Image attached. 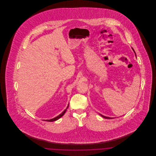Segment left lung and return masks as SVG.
Instances as JSON below:
<instances>
[{
  "mask_svg": "<svg viewBox=\"0 0 156 156\" xmlns=\"http://www.w3.org/2000/svg\"><path fill=\"white\" fill-rule=\"evenodd\" d=\"M134 53H135V52H134ZM135 54H136V53H135ZM103 118H106V119H112L113 118H109V117H106V116H103V115H101Z\"/></svg>",
  "mask_w": 156,
  "mask_h": 156,
  "instance_id": "left-lung-1",
  "label": "left lung"
}]
</instances>
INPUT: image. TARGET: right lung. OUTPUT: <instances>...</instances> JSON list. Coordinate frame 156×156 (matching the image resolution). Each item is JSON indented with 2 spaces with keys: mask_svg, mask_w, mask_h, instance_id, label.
Instances as JSON below:
<instances>
[{
  "mask_svg": "<svg viewBox=\"0 0 156 156\" xmlns=\"http://www.w3.org/2000/svg\"><path fill=\"white\" fill-rule=\"evenodd\" d=\"M68 106H69V104H68V105L67 108H66L64 111L62 112L61 114H59L58 116H57V117H55V118H53V119H50V120H45V121H47V122H54V121H55V120H58V119H59L60 118H61V117L64 115V113H66V112L67 109H68Z\"/></svg>",
  "mask_w": 156,
  "mask_h": 156,
  "instance_id": "1",
  "label": "right lung"
}]
</instances>
